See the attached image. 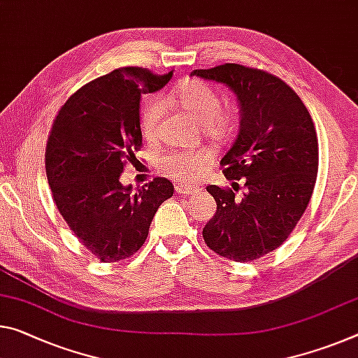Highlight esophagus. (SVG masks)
I'll list each match as a JSON object with an SVG mask.
<instances>
[{
  "label": "esophagus",
  "instance_id": "esophagus-1",
  "mask_svg": "<svg viewBox=\"0 0 358 358\" xmlns=\"http://www.w3.org/2000/svg\"><path fill=\"white\" fill-rule=\"evenodd\" d=\"M202 188L197 185H177L175 186V192L180 196H189V194H197Z\"/></svg>",
  "mask_w": 358,
  "mask_h": 358
}]
</instances>
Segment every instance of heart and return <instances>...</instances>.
I'll return each instance as SVG.
<instances>
[{"label":"heart","instance_id":"b5f03b06","mask_svg":"<svg viewBox=\"0 0 358 358\" xmlns=\"http://www.w3.org/2000/svg\"><path fill=\"white\" fill-rule=\"evenodd\" d=\"M169 101L185 110L188 115L202 122L207 135L220 137L231 127L229 113L220 108V94L213 86L196 78H186L169 92ZM161 116V108L157 103L145 106L140 117V129L146 140H152L157 132V122ZM212 161V152L208 150H175L164 155L159 161V170L170 178L180 181H191L199 177L207 164Z\"/></svg>","mask_w":358,"mask_h":358}]
</instances>
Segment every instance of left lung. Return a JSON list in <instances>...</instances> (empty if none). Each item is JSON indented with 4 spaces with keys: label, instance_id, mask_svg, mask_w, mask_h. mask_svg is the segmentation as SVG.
Here are the masks:
<instances>
[{
    "label": "left lung",
    "instance_id": "obj_1",
    "mask_svg": "<svg viewBox=\"0 0 358 358\" xmlns=\"http://www.w3.org/2000/svg\"><path fill=\"white\" fill-rule=\"evenodd\" d=\"M191 75L226 84L239 100V135L220 164L232 188L239 180L247 188L237 197L207 186L217 212L203 241L237 263L258 259L287 241L310 201L319 170L314 122L298 94L268 71L224 64Z\"/></svg>",
    "mask_w": 358,
    "mask_h": 358
}]
</instances>
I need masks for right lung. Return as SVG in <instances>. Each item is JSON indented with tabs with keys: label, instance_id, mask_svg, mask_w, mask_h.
Returning a JSON list of instances; mask_svg holds the SVG:
<instances>
[{
	"label": "right lung",
	"instance_id": "right-lung-1",
	"mask_svg": "<svg viewBox=\"0 0 358 358\" xmlns=\"http://www.w3.org/2000/svg\"><path fill=\"white\" fill-rule=\"evenodd\" d=\"M172 75L117 68L76 90L54 119L46 146L50 191L66 224L101 263L137 252L159 206L173 196L167 178L135 191L119 181L141 148V95L162 89Z\"/></svg>",
	"mask_w": 358,
	"mask_h": 358
}]
</instances>
